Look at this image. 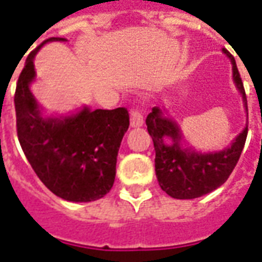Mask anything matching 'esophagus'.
<instances>
[{
  "instance_id": "1",
  "label": "esophagus",
  "mask_w": 262,
  "mask_h": 262,
  "mask_svg": "<svg viewBox=\"0 0 262 262\" xmlns=\"http://www.w3.org/2000/svg\"><path fill=\"white\" fill-rule=\"evenodd\" d=\"M143 125V113L139 109H132L130 111V126L132 127H140Z\"/></svg>"
}]
</instances>
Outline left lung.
Wrapping results in <instances>:
<instances>
[{"mask_svg": "<svg viewBox=\"0 0 262 262\" xmlns=\"http://www.w3.org/2000/svg\"><path fill=\"white\" fill-rule=\"evenodd\" d=\"M223 51L231 59L234 82L243 95L247 111L246 91L234 56L227 49ZM146 125L155 144V167L159 184L170 197L180 200L197 199L224 184L238 162L248 133V125H246L230 147L215 153H197L183 147L179 126L171 119L166 118L160 107L156 106L151 109L146 118Z\"/></svg>", "mask_w": 262, "mask_h": 262, "instance_id": "1", "label": "left lung"}]
</instances>
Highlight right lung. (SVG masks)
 Here are the masks:
<instances>
[{
	"label": "right lung",
	"mask_w": 262,
	"mask_h": 262,
	"mask_svg": "<svg viewBox=\"0 0 262 262\" xmlns=\"http://www.w3.org/2000/svg\"><path fill=\"white\" fill-rule=\"evenodd\" d=\"M28 55L16 82V133L29 164L55 195L75 203L102 199L112 188L120 142L129 127L125 107L112 111L83 107L71 116L45 118L29 85L35 79L34 58Z\"/></svg>",
	"instance_id": "1"
}]
</instances>
